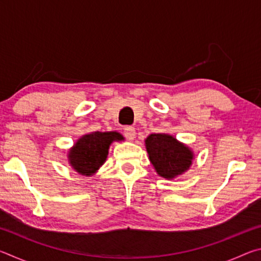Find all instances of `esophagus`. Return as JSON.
<instances>
[{"label":"esophagus","instance_id":"1","mask_svg":"<svg viewBox=\"0 0 261 261\" xmlns=\"http://www.w3.org/2000/svg\"><path fill=\"white\" fill-rule=\"evenodd\" d=\"M124 136L127 140H134L136 137V130L132 126H125L124 129Z\"/></svg>","mask_w":261,"mask_h":261}]
</instances>
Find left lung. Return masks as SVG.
I'll return each mask as SVG.
<instances>
[{
  "mask_svg": "<svg viewBox=\"0 0 261 261\" xmlns=\"http://www.w3.org/2000/svg\"><path fill=\"white\" fill-rule=\"evenodd\" d=\"M145 147L154 170L166 179L187 173L194 159L192 149L169 134H151L145 139Z\"/></svg>",
  "mask_w": 261,
  "mask_h": 261,
  "instance_id": "8db88e82",
  "label": "left lung"
}]
</instances>
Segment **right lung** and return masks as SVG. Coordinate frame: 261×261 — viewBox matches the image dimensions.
Instances as JSON below:
<instances>
[{
    "label": "right lung",
    "instance_id": "right-lung-1",
    "mask_svg": "<svg viewBox=\"0 0 261 261\" xmlns=\"http://www.w3.org/2000/svg\"><path fill=\"white\" fill-rule=\"evenodd\" d=\"M117 131H94L83 135L68 151V162L74 171L83 176H93L107 160L110 145L123 141Z\"/></svg>",
    "mask_w": 261,
    "mask_h": 261
}]
</instances>
